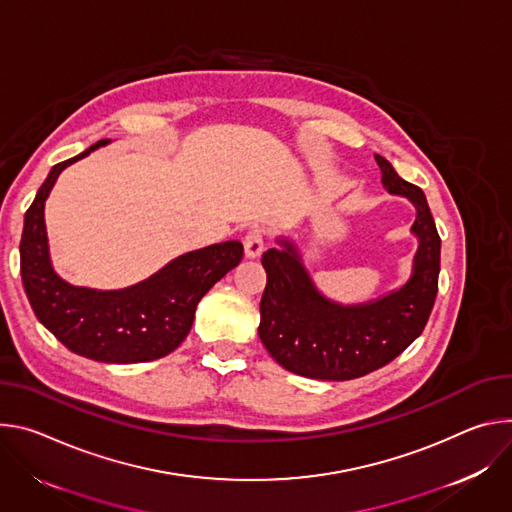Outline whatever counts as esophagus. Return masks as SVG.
<instances>
[{"label": "esophagus", "instance_id": "1", "mask_svg": "<svg viewBox=\"0 0 512 512\" xmlns=\"http://www.w3.org/2000/svg\"><path fill=\"white\" fill-rule=\"evenodd\" d=\"M244 252H246V258H258L264 252V234L262 230H258V227L246 234Z\"/></svg>", "mask_w": 512, "mask_h": 512}]
</instances>
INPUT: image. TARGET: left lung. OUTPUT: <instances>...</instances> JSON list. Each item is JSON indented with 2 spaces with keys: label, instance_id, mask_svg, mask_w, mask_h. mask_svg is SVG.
Segmentation results:
<instances>
[{
  "label": "left lung",
  "instance_id": "8db88e82",
  "mask_svg": "<svg viewBox=\"0 0 512 512\" xmlns=\"http://www.w3.org/2000/svg\"><path fill=\"white\" fill-rule=\"evenodd\" d=\"M374 158L384 189L409 199L417 211L411 234L419 244L403 287L344 305L317 289L289 238H276L280 248L262 254L266 289L258 335L282 368L305 378L352 380L386 366L421 335L437 297L441 240L425 193L396 175L386 158Z\"/></svg>",
  "mask_w": 512,
  "mask_h": 512
}]
</instances>
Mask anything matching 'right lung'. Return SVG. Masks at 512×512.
<instances>
[{"label": "right lung", "instance_id": "1", "mask_svg": "<svg viewBox=\"0 0 512 512\" xmlns=\"http://www.w3.org/2000/svg\"><path fill=\"white\" fill-rule=\"evenodd\" d=\"M105 144L109 140H99L50 168L24 215L22 282L38 321L71 352L105 364L152 362L183 344L199 301L240 264L244 246L230 240L181 254L146 280L118 291L75 287L61 278L50 262L44 203L67 166Z\"/></svg>", "mask_w": 512, "mask_h": 512}]
</instances>
